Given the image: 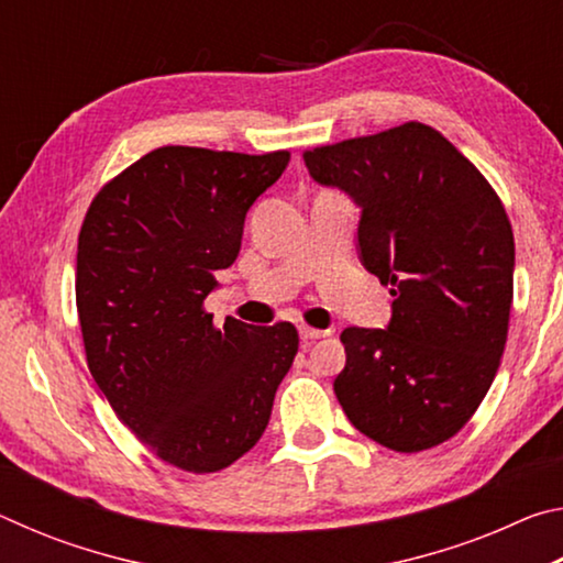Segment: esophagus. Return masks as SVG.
<instances>
[{
	"mask_svg": "<svg viewBox=\"0 0 563 563\" xmlns=\"http://www.w3.org/2000/svg\"><path fill=\"white\" fill-rule=\"evenodd\" d=\"M325 335H330L328 330H318V328L300 325V338H302L305 345H308V342H312V340H318V338H325Z\"/></svg>",
	"mask_w": 563,
	"mask_h": 563,
	"instance_id": "obj_1",
	"label": "esophagus"
}]
</instances>
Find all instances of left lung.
<instances>
[{"label": "left lung", "instance_id": "1", "mask_svg": "<svg viewBox=\"0 0 563 563\" xmlns=\"http://www.w3.org/2000/svg\"><path fill=\"white\" fill-rule=\"evenodd\" d=\"M302 158L318 184L362 206V263L395 295L387 330H342L340 405L387 450H432L470 422L507 345L514 233L501 198L419 121L305 148Z\"/></svg>", "mask_w": 563, "mask_h": 563}]
</instances>
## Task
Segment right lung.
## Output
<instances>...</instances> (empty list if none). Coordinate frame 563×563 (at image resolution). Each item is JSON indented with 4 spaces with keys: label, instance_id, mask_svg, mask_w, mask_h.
Instances as JSON below:
<instances>
[{
    "label": "right lung",
    "instance_id": "obj_1",
    "mask_svg": "<svg viewBox=\"0 0 563 563\" xmlns=\"http://www.w3.org/2000/svg\"><path fill=\"white\" fill-rule=\"evenodd\" d=\"M161 146L103 184L76 251V310L91 377L158 460L211 474L253 450L298 352L290 322L218 328L203 300L241 251L247 208L288 166Z\"/></svg>",
    "mask_w": 563,
    "mask_h": 563
}]
</instances>
